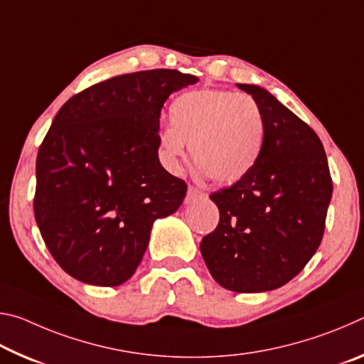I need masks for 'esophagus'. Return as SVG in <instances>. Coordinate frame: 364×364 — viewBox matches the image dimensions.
<instances>
[{"instance_id":"obj_1","label":"esophagus","mask_w":364,"mask_h":364,"mask_svg":"<svg viewBox=\"0 0 364 364\" xmlns=\"http://www.w3.org/2000/svg\"><path fill=\"white\" fill-rule=\"evenodd\" d=\"M202 196H205V194L202 193L200 189H197L196 186H188V196H186V202L194 200V199H197V197H202Z\"/></svg>"}]
</instances>
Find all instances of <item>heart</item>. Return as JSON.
Segmentation results:
<instances>
[{"instance_id":"1","label":"heart","mask_w":364,"mask_h":364,"mask_svg":"<svg viewBox=\"0 0 364 364\" xmlns=\"http://www.w3.org/2000/svg\"><path fill=\"white\" fill-rule=\"evenodd\" d=\"M170 127L160 133V149L171 165L191 144V159L212 181L244 178L260 157L264 119L254 97L225 90H194L171 102Z\"/></svg>"}]
</instances>
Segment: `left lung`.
<instances>
[{
  "label": "left lung",
  "instance_id": "8db88e82",
  "mask_svg": "<svg viewBox=\"0 0 364 364\" xmlns=\"http://www.w3.org/2000/svg\"><path fill=\"white\" fill-rule=\"evenodd\" d=\"M258 102L263 147L247 175L210 194L220 210L200 242L208 271L234 292H267L295 278L321 244L332 196L318 134L255 85H237Z\"/></svg>",
  "mask_w": 364,
  "mask_h": 364
}]
</instances>
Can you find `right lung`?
I'll return each instance as SVG.
<instances>
[{
  "label": "right lung",
  "instance_id": "right-lung-1",
  "mask_svg": "<svg viewBox=\"0 0 364 364\" xmlns=\"http://www.w3.org/2000/svg\"><path fill=\"white\" fill-rule=\"evenodd\" d=\"M197 77L125 73L72 96L36 156L33 212L49 254L86 284L114 287L136 271L154 220L183 204L186 183L159 162L168 96Z\"/></svg>",
  "mask_w": 364,
  "mask_h": 364
}]
</instances>
